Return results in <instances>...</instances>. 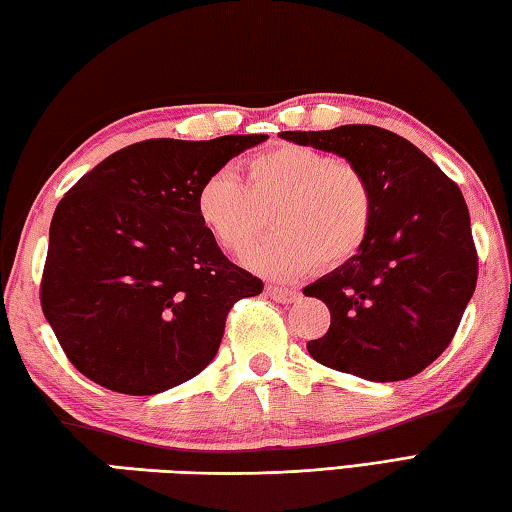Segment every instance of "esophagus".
I'll return each mask as SVG.
<instances>
[{"mask_svg":"<svg viewBox=\"0 0 512 512\" xmlns=\"http://www.w3.org/2000/svg\"><path fill=\"white\" fill-rule=\"evenodd\" d=\"M265 292L269 298H274L278 303H296L301 298V292L294 287H283V285H267Z\"/></svg>","mask_w":512,"mask_h":512,"instance_id":"34e87169","label":"esophagus"}]
</instances>
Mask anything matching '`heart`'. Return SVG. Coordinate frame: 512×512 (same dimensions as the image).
<instances>
[{
    "label": "heart",
    "mask_w": 512,
    "mask_h": 512,
    "mask_svg": "<svg viewBox=\"0 0 512 512\" xmlns=\"http://www.w3.org/2000/svg\"><path fill=\"white\" fill-rule=\"evenodd\" d=\"M272 214L278 234L247 256L249 267L276 278L336 269L368 243L374 189L352 160L285 142L249 160L247 185L231 169H220L196 191L200 225L236 256L265 236Z\"/></svg>",
    "instance_id": "heart-1"
}]
</instances>
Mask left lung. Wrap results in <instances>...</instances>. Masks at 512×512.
<instances>
[{
  "label": "left lung",
  "mask_w": 512,
  "mask_h": 512,
  "mask_svg": "<svg viewBox=\"0 0 512 512\" xmlns=\"http://www.w3.org/2000/svg\"><path fill=\"white\" fill-rule=\"evenodd\" d=\"M278 136L352 160L376 200L361 254L303 289L332 314L330 330L307 343V352L368 381L419 374L450 345L477 285V249L459 187L412 142L372 124Z\"/></svg>",
  "instance_id": "8db88e82"
}]
</instances>
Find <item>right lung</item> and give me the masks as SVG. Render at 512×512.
Instances as JSON below:
<instances>
[{"label":"right lung","mask_w":512,"mask_h":512,"mask_svg":"<svg viewBox=\"0 0 512 512\" xmlns=\"http://www.w3.org/2000/svg\"><path fill=\"white\" fill-rule=\"evenodd\" d=\"M265 140H144L111 153L60 200L42 312L86 379L142 397L214 361L229 310L263 281L220 252L196 216V191Z\"/></svg>","instance_id":"right-lung-1"}]
</instances>
